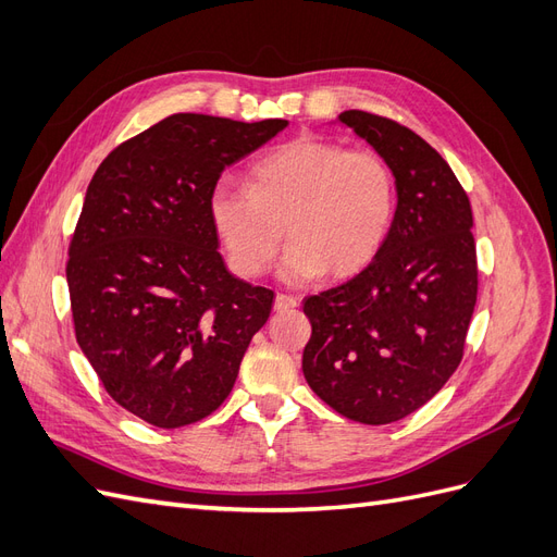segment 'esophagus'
Returning a JSON list of instances; mask_svg holds the SVG:
<instances>
[{
  "instance_id": "34e87169",
  "label": "esophagus",
  "mask_w": 557,
  "mask_h": 557,
  "mask_svg": "<svg viewBox=\"0 0 557 557\" xmlns=\"http://www.w3.org/2000/svg\"><path fill=\"white\" fill-rule=\"evenodd\" d=\"M299 305V299L295 295H285V293H278L276 299H274V309L276 311H285V309H293Z\"/></svg>"
}]
</instances>
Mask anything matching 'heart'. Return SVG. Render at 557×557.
Instances as JSON below:
<instances>
[{
    "label": "heart",
    "instance_id": "b5f03b06",
    "mask_svg": "<svg viewBox=\"0 0 557 557\" xmlns=\"http://www.w3.org/2000/svg\"><path fill=\"white\" fill-rule=\"evenodd\" d=\"M397 211L393 166L372 148L297 137L250 164L248 188L218 183L209 218L239 276H260L285 234L281 274L348 276L376 258Z\"/></svg>",
    "mask_w": 557,
    "mask_h": 557
}]
</instances>
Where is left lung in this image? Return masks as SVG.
I'll use <instances>...</instances> for the list:
<instances>
[{
  "label": "left lung",
  "instance_id": "8db88e82",
  "mask_svg": "<svg viewBox=\"0 0 557 557\" xmlns=\"http://www.w3.org/2000/svg\"><path fill=\"white\" fill-rule=\"evenodd\" d=\"M339 121L393 166L397 211L360 274L305 299L311 339L301 369L336 413L387 425L440 393L465 356L479 293L474 218L460 181L423 137L356 109Z\"/></svg>",
  "mask_w": 557,
  "mask_h": 557
}]
</instances>
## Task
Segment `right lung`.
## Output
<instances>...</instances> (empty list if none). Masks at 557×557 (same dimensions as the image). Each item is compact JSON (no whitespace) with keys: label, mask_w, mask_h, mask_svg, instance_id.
<instances>
[{"label":"right lung","mask_w":557,"mask_h":557,"mask_svg":"<svg viewBox=\"0 0 557 557\" xmlns=\"http://www.w3.org/2000/svg\"><path fill=\"white\" fill-rule=\"evenodd\" d=\"M285 125L174 113L113 148L88 185L66 260L76 342L111 399L150 425L221 407L272 313L274 290L225 269L209 195Z\"/></svg>","instance_id":"1"}]
</instances>
